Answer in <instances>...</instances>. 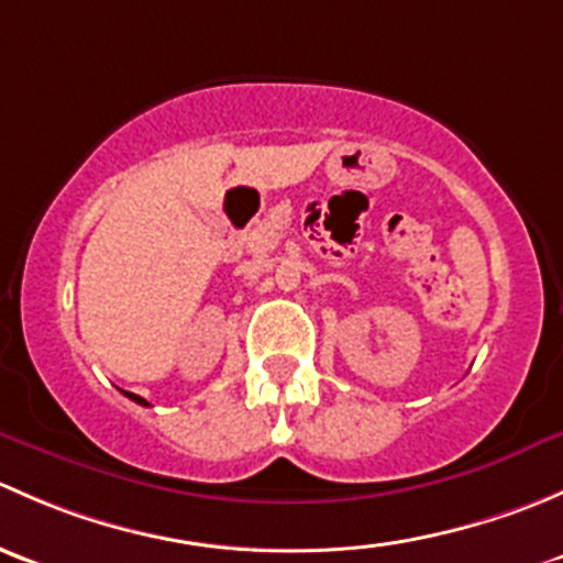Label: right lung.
<instances>
[{
	"instance_id": "1",
	"label": "right lung",
	"mask_w": 563,
	"mask_h": 563,
	"mask_svg": "<svg viewBox=\"0 0 563 563\" xmlns=\"http://www.w3.org/2000/svg\"><path fill=\"white\" fill-rule=\"evenodd\" d=\"M124 395H128V397H130V400H135V402H139V406H150V402H146V400H144V397L133 395V391H124Z\"/></svg>"
}]
</instances>
